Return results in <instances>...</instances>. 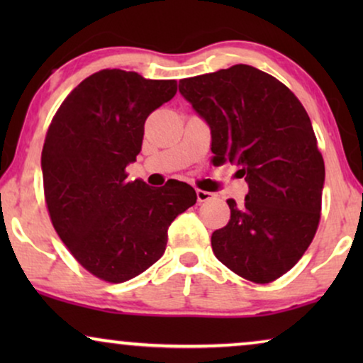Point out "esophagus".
<instances>
[{"label":"esophagus","mask_w":363,"mask_h":363,"mask_svg":"<svg viewBox=\"0 0 363 363\" xmlns=\"http://www.w3.org/2000/svg\"><path fill=\"white\" fill-rule=\"evenodd\" d=\"M215 198V195L210 191H205V190H196V200L200 203H205V201H210Z\"/></svg>","instance_id":"1"}]
</instances>
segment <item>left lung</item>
Returning a JSON list of instances; mask_svg holds the SVG:
<instances>
[{"label": "left lung", "mask_w": 363, "mask_h": 363, "mask_svg": "<svg viewBox=\"0 0 363 363\" xmlns=\"http://www.w3.org/2000/svg\"><path fill=\"white\" fill-rule=\"evenodd\" d=\"M178 87L210 125L213 165L236 163L250 186L241 205L228 200L231 218L211 235L213 252L247 281H276L301 259L320 220L325 167L304 106L246 64Z\"/></svg>", "instance_id": "8db88e82"}]
</instances>
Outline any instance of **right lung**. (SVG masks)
<instances>
[{
	"instance_id": "right-lung-1",
	"label": "right lung",
	"mask_w": 363,
	"mask_h": 363,
	"mask_svg": "<svg viewBox=\"0 0 363 363\" xmlns=\"http://www.w3.org/2000/svg\"><path fill=\"white\" fill-rule=\"evenodd\" d=\"M175 94L177 81L102 69L64 99L48 128L41 167L52 226L79 264L106 282H125L160 259L168 226L196 203L188 183L127 182L147 117Z\"/></svg>"
}]
</instances>
